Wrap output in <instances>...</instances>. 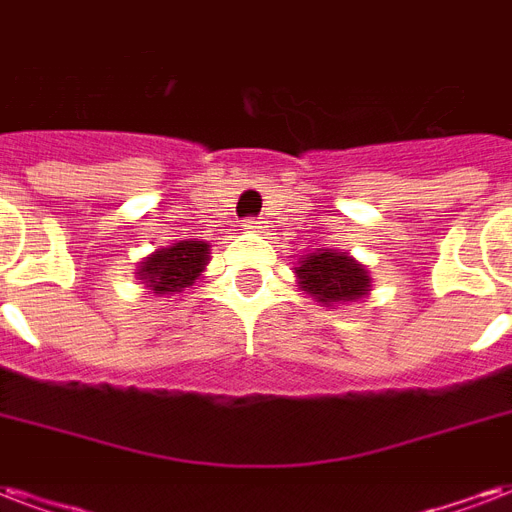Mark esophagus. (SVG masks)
Wrapping results in <instances>:
<instances>
[{
    "mask_svg": "<svg viewBox=\"0 0 512 512\" xmlns=\"http://www.w3.org/2000/svg\"><path fill=\"white\" fill-rule=\"evenodd\" d=\"M245 229H248V232H261V229H264V221H259V219H248L243 224Z\"/></svg>",
    "mask_w": 512,
    "mask_h": 512,
    "instance_id": "esophagus-1",
    "label": "esophagus"
}]
</instances>
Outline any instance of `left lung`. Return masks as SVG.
Returning <instances> with one entry per match:
<instances>
[{"label": "left lung", "instance_id": "left-lung-1", "mask_svg": "<svg viewBox=\"0 0 512 512\" xmlns=\"http://www.w3.org/2000/svg\"><path fill=\"white\" fill-rule=\"evenodd\" d=\"M301 291L336 310V304L363 299L371 291V277L366 267L339 251H315L307 253L296 267Z\"/></svg>", "mask_w": 512, "mask_h": 512}]
</instances>
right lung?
<instances>
[{
  "mask_svg": "<svg viewBox=\"0 0 512 512\" xmlns=\"http://www.w3.org/2000/svg\"><path fill=\"white\" fill-rule=\"evenodd\" d=\"M211 245L202 240H181L154 251L138 264L136 277L157 296H168L189 288L208 264Z\"/></svg>",
  "mask_w": 512,
  "mask_h": 512,
  "instance_id": "add662e5",
  "label": "right lung"
}]
</instances>
